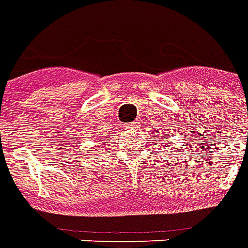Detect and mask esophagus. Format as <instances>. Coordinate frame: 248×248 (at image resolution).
Here are the masks:
<instances>
[{"label": "esophagus", "mask_w": 248, "mask_h": 248, "mask_svg": "<svg viewBox=\"0 0 248 248\" xmlns=\"http://www.w3.org/2000/svg\"><path fill=\"white\" fill-rule=\"evenodd\" d=\"M137 126H139V123L133 122V123H129V124H126L125 128L126 129H136Z\"/></svg>", "instance_id": "34e87169"}]
</instances>
